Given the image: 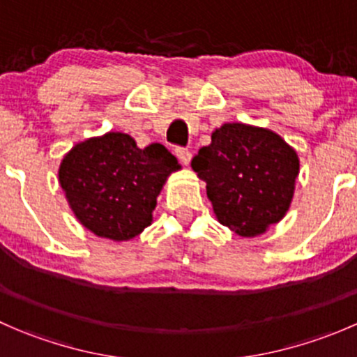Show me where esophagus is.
<instances>
[{
	"mask_svg": "<svg viewBox=\"0 0 357 357\" xmlns=\"http://www.w3.org/2000/svg\"><path fill=\"white\" fill-rule=\"evenodd\" d=\"M176 157L179 158L183 165H190V162H192V152L186 149H176Z\"/></svg>",
	"mask_w": 357,
	"mask_h": 357,
	"instance_id": "esophagus-1",
	"label": "esophagus"
}]
</instances>
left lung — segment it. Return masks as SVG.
<instances>
[{
    "mask_svg": "<svg viewBox=\"0 0 357 357\" xmlns=\"http://www.w3.org/2000/svg\"><path fill=\"white\" fill-rule=\"evenodd\" d=\"M222 226L242 238L264 235L290 208L301 160L278 132L226 122L192 160Z\"/></svg>",
    "mask_w": 357,
    "mask_h": 357,
    "instance_id": "1",
    "label": "left lung"
}]
</instances>
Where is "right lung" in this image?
<instances>
[{
    "mask_svg": "<svg viewBox=\"0 0 357 357\" xmlns=\"http://www.w3.org/2000/svg\"><path fill=\"white\" fill-rule=\"evenodd\" d=\"M179 169L160 143L139 149L126 132L110 131L75 143L60 162L59 181L86 229L128 242L152 225L157 197Z\"/></svg>",
    "mask_w": 357,
    "mask_h": 357,
    "instance_id": "add662e5",
    "label": "right lung"
}]
</instances>
